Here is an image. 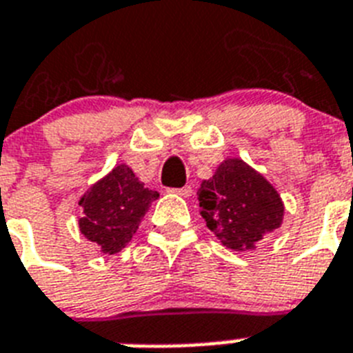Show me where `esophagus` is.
Masks as SVG:
<instances>
[{
	"mask_svg": "<svg viewBox=\"0 0 353 353\" xmlns=\"http://www.w3.org/2000/svg\"><path fill=\"white\" fill-rule=\"evenodd\" d=\"M174 194H177V196H181V197H190L192 196V186L190 185H186L183 186V188H176V190H172Z\"/></svg>",
	"mask_w": 353,
	"mask_h": 353,
	"instance_id": "obj_1",
	"label": "esophagus"
}]
</instances>
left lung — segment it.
Instances as JSON below:
<instances>
[{
	"mask_svg": "<svg viewBox=\"0 0 353 353\" xmlns=\"http://www.w3.org/2000/svg\"><path fill=\"white\" fill-rule=\"evenodd\" d=\"M201 216L214 236L230 250H254L257 243L277 230L285 205L259 172L239 157H228L197 190Z\"/></svg>",
	"mask_w": 353,
	"mask_h": 353,
	"instance_id": "obj_1",
	"label": "left lung"
}]
</instances>
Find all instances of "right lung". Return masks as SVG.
<instances>
[{
  "instance_id": "1",
  "label": "right lung",
  "mask_w": 353,
  "mask_h": 353,
  "mask_svg": "<svg viewBox=\"0 0 353 353\" xmlns=\"http://www.w3.org/2000/svg\"><path fill=\"white\" fill-rule=\"evenodd\" d=\"M159 194L145 188L128 165H117L79 199V232L103 254H117L130 243L139 223Z\"/></svg>"
}]
</instances>
